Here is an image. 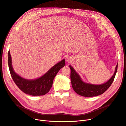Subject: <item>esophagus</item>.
Here are the masks:
<instances>
[{"instance_id": "1", "label": "esophagus", "mask_w": 126, "mask_h": 126, "mask_svg": "<svg viewBox=\"0 0 126 126\" xmlns=\"http://www.w3.org/2000/svg\"><path fill=\"white\" fill-rule=\"evenodd\" d=\"M66 60V61H67V62H69V61H70V59H69V57H67Z\"/></svg>"}]
</instances>
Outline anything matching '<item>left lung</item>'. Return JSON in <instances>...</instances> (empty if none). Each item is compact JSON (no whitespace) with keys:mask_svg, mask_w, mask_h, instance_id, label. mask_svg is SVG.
Returning <instances> with one entry per match:
<instances>
[{"mask_svg":"<svg viewBox=\"0 0 126 126\" xmlns=\"http://www.w3.org/2000/svg\"><path fill=\"white\" fill-rule=\"evenodd\" d=\"M118 64H117L112 77L107 82L101 85H94L83 81L79 74L71 65H69L71 70V82L73 89L78 94L83 97H94L102 94L110 87L113 81L118 69Z\"/></svg>","mask_w":126,"mask_h":126,"instance_id":"left-lung-1","label":"left lung"}]
</instances>
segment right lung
I'll use <instances>...</instances> for the list:
<instances>
[{"label": "right lung", "mask_w": 126, "mask_h": 126, "mask_svg": "<svg viewBox=\"0 0 126 126\" xmlns=\"http://www.w3.org/2000/svg\"><path fill=\"white\" fill-rule=\"evenodd\" d=\"M65 59H63L39 78L32 80L26 79L15 72L12 66L10 51L8 52V64L13 80L24 93L32 96H42L48 93L52 88L54 78L60 69L65 66Z\"/></svg>", "instance_id": "add662e5"}]
</instances>
